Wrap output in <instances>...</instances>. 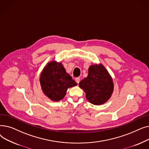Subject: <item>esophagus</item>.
Listing matches in <instances>:
<instances>
[{"instance_id":"1","label":"esophagus","mask_w":149,"mask_h":149,"mask_svg":"<svg viewBox=\"0 0 149 149\" xmlns=\"http://www.w3.org/2000/svg\"><path fill=\"white\" fill-rule=\"evenodd\" d=\"M80 77L75 78V81L77 84H79L80 83Z\"/></svg>"}]
</instances>
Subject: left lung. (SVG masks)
I'll list each match as a JSON object with an SVG mask.
<instances>
[{
	"label": "left lung",
	"mask_w": 149,
	"mask_h": 149,
	"mask_svg": "<svg viewBox=\"0 0 149 149\" xmlns=\"http://www.w3.org/2000/svg\"><path fill=\"white\" fill-rule=\"evenodd\" d=\"M79 86L84 91L86 99L95 105L106 103L113 91L112 77L101 64L89 67L88 77L80 82Z\"/></svg>",
	"instance_id": "left-lung-1"
}]
</instances>
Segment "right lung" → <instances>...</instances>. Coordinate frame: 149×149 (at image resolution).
Listing matches in <instances>:
<instances>
[{
	"instance_id": "obj_1",
	"label": "right lung",
	"mask_w": 149,
	"mask_h": 149,
	"mask_svg": "<svg viewBox=\"0 0 149 149\" xmlns=\"http://www.w3.org/2000/svg\"><path fill=\"white\" fill-rule=\"evenodd\" d=\"M40 82L42 91L49 99L58 101L64 98L68 88L77 85L61 63H49L41 73Z\"/></svg>"
}]
</instances>
